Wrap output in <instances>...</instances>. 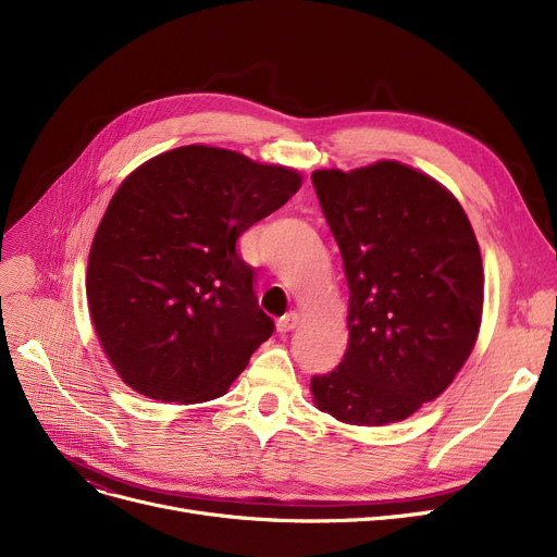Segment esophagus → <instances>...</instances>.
Here are the masks:
<instances>
[{"label": "esophagus", "instance_id": "1", "mask_svg": "<svg viewBox=\"0 0 557 557\" xmlns=\"http://www.w3.org/2000/svg\"><path fill=\"white\" fill-rule=\"evenodd\" d=\"M298 313L296 311H288L286 315H282L280 320H277V332L280 334H286V332H290V330H294L296 325H298Z\"/></svg>", "mask_w": 557, "mask_h": 557}]
</instances>
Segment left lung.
Returning <instances> with one entry per match:
<instances>
[{
    "label": "left lung",
    "mask_w": 557,
    "mask_h": 557,
    "mask_svg": "<svg viewBox=\"0 0 557 557\" xmlns=\"http://www.w3.org/2000/svg\"><path fill=\"white\" fill-rule=\"evenodd\" d=\"M349 288L343 361L311 376L332 418L382 426L443 395L472 355L483 313L479 242L431 175L382 160L311 173Z\"/></svg>",
    "instance_id": "1"
}]
</instances>
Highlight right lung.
<instances>
[{
	"mask_svg": "<svg viewBox=\"0 0 557 557\" xmlns=\"http://www.w3.org/2000/svg\"><path fill=\"white\" fill-rule=\"evenodd\" d=\"M300 185L294 169L191 144L116 189L85 288L103 352L133 391L181 404L221 397L271 338L237 239Z\"/></svg>",
	"mask_w": 557,
	"mask_h": 557,
	"instance_id": "obj_1",
	"label": "right lung"
}]
</instances>
